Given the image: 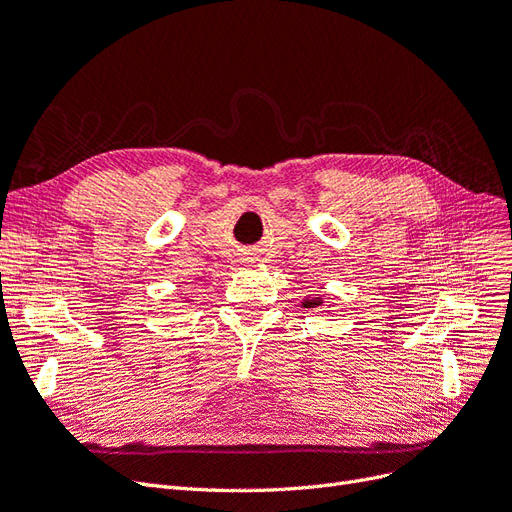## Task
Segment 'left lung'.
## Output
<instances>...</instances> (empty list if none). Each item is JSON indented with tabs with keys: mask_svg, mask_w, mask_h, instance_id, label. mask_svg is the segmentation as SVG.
Returning <instances> with one entry per match:
<instances>
[{
	"mask_svg": "<svg viewBox=\"0 0 512 512\" xmlns=\"http://www.w3.org/2000/svg\"><path fill=\"white\" fill-rule=\"evenodd\" d=\"M322 303H324V301H322L320 294H307V297L301 301V307L312 309V307H318V305H322Z\"/></svg>",
	"mask_w": 512,
	"mask_h": 512,
	"instance_id": "8db88e82",
	"label": "left lung"
}]
</instances>
